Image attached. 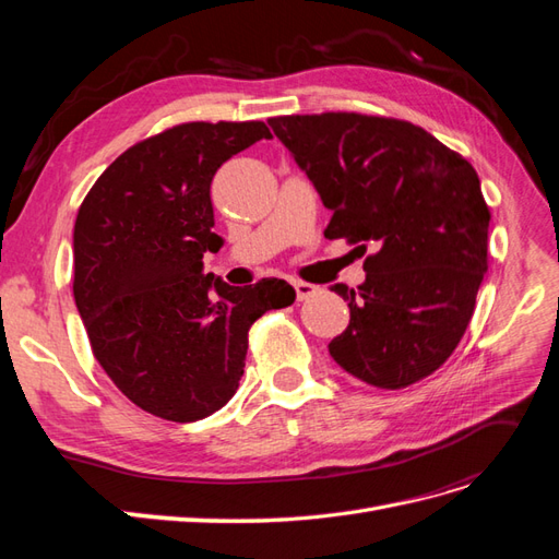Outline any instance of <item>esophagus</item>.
Returning a JSON list of instances; mask_svg holds the SVG:
<instances>
[{"label": "esophagus", "instance_id": "1", "mask_svg": "<svg viewBox=\"0 0 559 559\" xmlns=\"http://www.w3.org/2000/svg\"><path fill=\"white\" fill-rule=\"evenodd\" d=\"M294 289H296V298L298 300H308V298H312L319 292V286L298 280V282H294Z\"/></svg>", "mask_w": 559, "mask_h": 559}]
</instances>
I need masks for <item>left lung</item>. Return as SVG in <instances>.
I'll return each mask as SVG.
<instances>
[{"mask_svg": "<svg viewBox=\"0 0 559 559\" xmlns=\"http://www.w3.org/2000/svg\"><path fill=\"white\" fill-rule=\"evenodd\" d=\"M267 123L333 212L326 238L361 257L376 247L357 292L331 286L349 306L331 357L380 389L431 376L460 345L487 273L489 210L473 165L399 118L326 111Z\"/></svg>", "mask_w": 559, "mask_h": 559, "instance_id": "1", "label": "left lung"}]
</instances>
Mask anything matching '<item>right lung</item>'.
I'll list each match as a JSON object with an SVG mask.
<instances>
[{
	"instance_id": "right-lung-1",
	"label": "right lung",
	"mask_w": 559,
	"mask_h": 559,
	"mask_svg": "<svg viewBox=\"0 0 559 559\" xmlns=\"http://www.w3.org/2000/svg\"><path fill=\"white\" fill-rule=\"evenodd\" d=\"M273 134L263 121L181 123L123 151L83 198L74 224V300L95 359L142 411L195 421L230 401L249 329L296 292L267 277L230 286L202 270L212 179Z\"/></svg>"
}]
</instances>
